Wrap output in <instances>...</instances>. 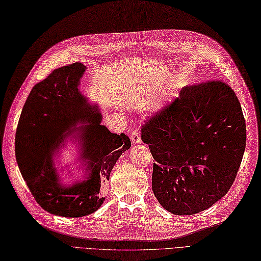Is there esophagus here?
<instances>
[{
    "label": "esophagus",
    "mask_w": 261,
    "mask_h": 261,
    "mask_svg": "<svg viewBox=\"0 0 261 261\" xmlns=\"http://www.w3.org/2000/svg\"><path fill=\"white\" fill-rule=\"evenodd\" d=\"M132 142L133 143H138L140 142V130L139 129H134L132 132V136H130Z\"/></svg>",
    "instance_id": "obj_1"
}]
</instances>
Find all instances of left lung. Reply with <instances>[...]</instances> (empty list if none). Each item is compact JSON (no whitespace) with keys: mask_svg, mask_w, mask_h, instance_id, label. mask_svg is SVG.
I'll return each mask as SVG.
<instances>
[{"mask_svg":"<svg viewBox=\"0 0 261 261\" xmlns=\"http://www.w3.org/2000/svg\"><path fill=\"white\" fill-rule=\"evenodd\" d=\"M154 159L152 190L175 215L207 210L230 190L246 145L234 91L223 81L185 86L177 99L142 125Z\"/></svg>","mask_w":261,"mask_h":261,"instance_id":"8db88e82","label":"left lung"}]
</instances>
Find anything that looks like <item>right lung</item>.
<instances>
[{"label":"right lung","instance_id":"obj_1","mask_svg":"<svg viewBox=\"0 0 261 261\" xmlns=\"http://www.w3.org/2000/svg\"><path fill=\"white\" fill-rule=\"evenodd\" d=\"M85 66L74 62L54 70L30 92L18 122L15 153L20 173L33 197L46 212L61 217L75 218L97 211L105 201L100 190L109 180L110 173L124 151L130 148L127 135L111 133L101 124L100 114L86 103L77 86ZM88 116L85 159H88L91 175L86 182L72 187L58 184L51 160L34 169L31 152L33 139L45 132L64 130L66 125Z\"/></svg>","mask_w":261,"mask_h":261}]
</instances>
